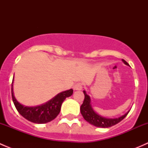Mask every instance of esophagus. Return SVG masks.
<instances>
[{"label": "esophagus", "instance_id": "34e87169", "mask_svg": "<svg viewBox=\"0 0 148 148\" xmlns=\"http://www.w3.org/2000/svg\"><path fill=\"white\" fill-rule=\"evenodd\" d=\"M83 88V84L81 82H78L74 86V90H82Z\"/></svg>", "mask_w": 148, "mask_h": 148}]
</instances>
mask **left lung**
I'll list each match as a JSON object with an SVG mask.
<instances>
[{"label": "left lung", "mask_w": 148, "mask_h": 148, "mask_svg": "<svg viewBox=\"0 0 148 148\" xmlns=\"http://www.w3.org/2000/svg\"><path fill=\"white\" fill-rule=\"evenodd\" d=\"M122 62L125 64L129 66V64L122 59ZM84 94V99L83 104L81 105L80 107V111H81V114H82L84 119L85 120L87 121L91 125H93L94 126L98 127H102V128H107L110 127L115 125L116 124L119 123L120 121H122L127 115L130 111L125 113L124 115L121 116L118 118H107V117H104L102 116H100L97 113L95 112V110H93L91 104V99L90 97L86 93L85 91H83Z\"/></svg>", "instance_id": "8db88e82"}]
</instances>
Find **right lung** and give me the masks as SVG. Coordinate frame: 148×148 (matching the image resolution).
<instances>
[{
	"mask_svg": "<svg viewBox=\"0 0 148 148\" xmlns=\"http://www.w3.org/2000/svg\"><path fill=\"white\" fill-rule=\"evenodd\" d=\"M13 79L11 86V94L12 99L16 110L25 119L36 124L47 123L56 118L60 112L62 103L66 98L71 96L73 94V89H69L58 94L53 99L45 104L36 107H27L20 104L15 98L13 95Z\"/></svg>",
	"mask_w": 148,
	"mask_h": 148,
	"instance_id": "right-lung-1",
	"label": "right lung"
}]
</instances>
